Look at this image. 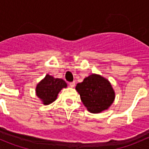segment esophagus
Masks as SVG:
<instances>
[{
	"label": "esophagus",
	"instance_id": "obj_1",
	"mask_svg": "<svg viewBox=\"0 0 149 149\" xmlns=\"http://www.w3.org/2000/svg\"><path fill=\"white\" fill-rule=\"evenodd\" d=\"M68 84H69V86H70L71 87H74V85H75V83H74V82H70Z\"/></svg>",
	"mask_w": 149,
	"mask_h": 149
}]
</instances>
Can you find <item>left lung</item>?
Here are the masks:
<instances>
[{"label":"left lung","mask_w":149,"mask_h":149,"mask_svg":"<svg viewBox=\"0 0 149 149\" xmlns=\"http://www.w3.org/2000/svg\"><path fill=\"white\" fill-rule=\"evenodd\" d=\"M75 89L81 95L84 106L93 113H98L107 110L115 98V93L110 82L95 74L77 84Z\"/></svg>","instance_id":"obj_1"}]
</instances>
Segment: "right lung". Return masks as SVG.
<instances>
[{
    "label": "right lung",
    "mask_w": 149,
    "mask_h": 149,
    "mask_svg": "<svg viewBox=\"0 0 149 149\" xmlns=\"http://www.w3.org/2000/svg\"><path fill=\"white\" fill-rule=\"evenodd\" d=\"M66 86V83L63 79L54 78L47 74L36 86V95L42 100L44 104H49L56 99L60 91Z\"/></svg>",
    "instance_id": "right-lung-1"
}]
</instances>
